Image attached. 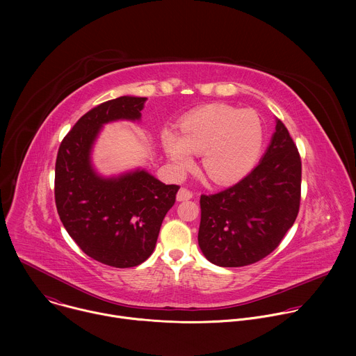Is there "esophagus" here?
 I'll return each mask as SVG.
<instances>
[{"instance_id": "34e87169", "label": "esophagus", "mask_w": 356, "mask_h": 356, "mask_svg": "<svg viewBox=\"0 0 356 356\" xmlns=\"http://www.w3.org/2000/svg\"><path fill=\"white\" fill-rule=\"evenodd\" d=\"M193 198V191H190L186 187H181L177 193V201H184V200H190Z\"/></svg>"}]
</instances>
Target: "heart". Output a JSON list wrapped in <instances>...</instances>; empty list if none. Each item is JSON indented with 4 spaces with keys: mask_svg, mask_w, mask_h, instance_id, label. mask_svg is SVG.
<instances>
[{
    "mask_svg": "<svg viewBox=\"0 0 356 356\" xmlns=\"http://www.w3.org/2000/svg\"><path fill=\"white\" fill-rule=\"evenodd\" d=\"M262 140V124L255 113L218 104L183 118L179 135L170 129L162 134L163 147L179 173L193 168V154H201L202 170L220 184L236 181L252 169Z\"/></svg>",
    "mask_w": 356,
    "mask_h": 356,
    "instance_id": "heart-1",
    "label": "heart"
}]
</instances>
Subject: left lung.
I'll return each mask as SVG.
<instances>
[{
	"label": "left lung",
	"mask_w": 356,
	"mask_h": 356,
	"mask_svg": "<svg viewBox=\"0 0 356 356\" xmlns=\"http://www.w3.org/2000/svg\"><path fill=\"white\" fill-rule=\"evenodd\" d=\"M301 200V159L284 124L259 165L236 184L201 194L198 245L222 268L257 264L272 253L293 227Z\"/></svg>",
	"instance_id": "8db88e82"
}]
</instances>
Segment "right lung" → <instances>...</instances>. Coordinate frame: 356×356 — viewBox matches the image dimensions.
<instances>
[{"label": "right lung", "mask_w": 356, "mask_h": 356, "mask_svg": "<svg viewBox=\"0 0 356 356\" xmlns=\"http://www.w3.org/2000/svg\"><path fill=\"white\" fill-rule=\"evenodd\" d=\"M145 97H118L86 113L63 138L55 168V201L66 231L97 262L134 268L155 249L177 184H165L145 170L103 179L91 168L90 152L107 122L139 120Z\"/></svg>", "instance_id": "right-lung-1"}]
</instances>
